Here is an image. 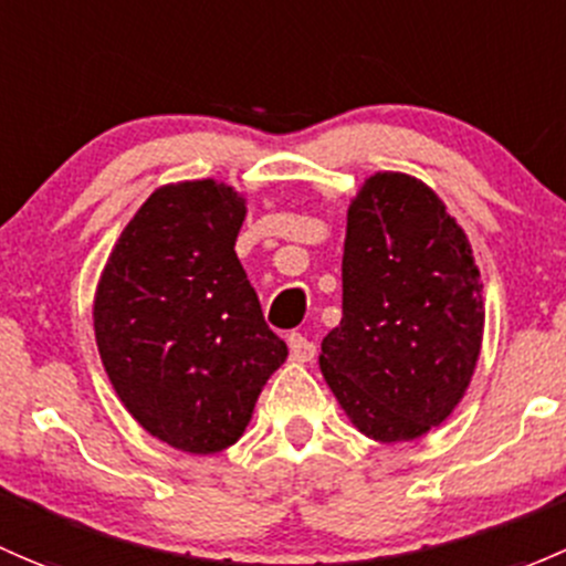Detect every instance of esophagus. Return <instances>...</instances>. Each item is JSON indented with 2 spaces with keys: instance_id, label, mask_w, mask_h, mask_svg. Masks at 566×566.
Returning a JSON list of instances; mask_svg holds the SVG:
<instances>
[{
  "instance_id": "esophagus-1",
  "label": "esophagus",
  "mask_w": 566,
  "mask_h": 566,
  "mask_svg": "<svg viewBox=\"0 0 566 566\" xmlns=\"http://www.w3.org/2000/svg\"><path fill=\"white\" fill-rule=\"evenodd\" d=\"M287 347H290V358H293L295 363H308L314 355H317L314 342H308V338L301 336V333H290Z\"/></svg>"
}]
</instances>
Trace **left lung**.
<instances>
[{"label": "left lung", "instance_id": "left-lung-1", "mask_svg": "<svg viewBox=\"0 0 566 566\" xmlns=\"http://www.w3.org/2000/svg\"><path fill=\"white\" fill-rule=\"evenodd\" d=\"M342 290L319 368L353 426L390 444L444 423L472 382L485 306L469 238L431 187L366 178L347 211Z\"/></svg>", "mask_w": 566, "mask_h": 566}]
</instances>
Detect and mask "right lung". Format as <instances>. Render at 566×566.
<instances>
[{"instance_id": "add662e5", "label": "right lung", "mask_w": 566, "mask_h": 566, "mask_svg": "<svg viewBox=\"0 0 566 566\" xmlns=\"http://www.w3.org/2000/svg\"><path fill=\"white\" fill-rule=\"evenodd\" d=\"M243 217L247 200L228 184H165L122 230L94 293L113 390L184 453L235 444L287 358L235 254Z\"/></svg>"}]
</instances>
